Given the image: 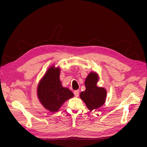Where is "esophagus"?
I'll use <instances>...</instances> for the list:
<instances>
[{
	"label": "esophagus",
	"instance_id": "1",
	"mask_svg": "<svg viewBox=\"0 0 147 147\" xmlns=\"http://www.w3.org/2000/svg\"><path fill=\"white\" fill-rule=\"evenodd\" d=\"M74 95L75 96V97H78L79 96V90H75L74 92Z\"/></svg>",
	"mask_w": 147,
	"mask_h": 147
}]
</instances>
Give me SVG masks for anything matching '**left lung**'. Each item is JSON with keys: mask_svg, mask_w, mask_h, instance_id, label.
I'll return each mask as SVG.
<instances>
[{"mask_svg": "<svg viewBox=\"0 0 147 147\" xmlns=\"http://www.w3.org/2000/svg\"><path fill=\"white\" fill-rule=\"evenodd\" d=\"M99 80V75L96 72H90L84 82L86 90L80 94V97L90 111L100 108L106 100L107 90L104 88L97 86Z\"/></svg>", "mask_w": 147, "mask_h": 147, "instance_id": "obj_1", "label": "left lung"}]
</instances>
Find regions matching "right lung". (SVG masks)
<instances>
[{
    "label": "right lung",
    "instance_id": "add662e5",
    "mask_svg": "<svg viewBox=\"0 0 147 147\" xmlns=\"http://www.w3.org/2000/svg\"><path fill=\"white\" fill-rule=\"evenodd\" d=\"M60 68L52 65L40 80L37 97L43 107L51 112H56L64 102L74 97L69 88L62 85L59 78Z\"/></svg>",
    "mask_w": 147,
    "mask_h": 147
}]
</instances>
